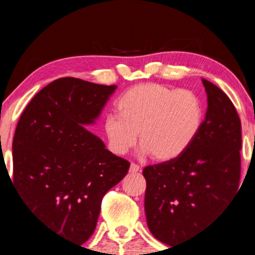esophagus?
<instances>
[{
  "label": "esophagus",
  "instance_id": "obj_1",
  "mask_svg": "<svg viewBox=\"0 0 255 255\" xmlns=\"http://www.w3.org/2000/svg\"><path fill=\"white\" fill-rule=\"evenodd\" d=\"M138 171H140V168L139 165H137V164L132 163L129 166V173H138Z\"/></svg>",
  "mask_w": 255,
  "mask_h": 255
}]
</instances>
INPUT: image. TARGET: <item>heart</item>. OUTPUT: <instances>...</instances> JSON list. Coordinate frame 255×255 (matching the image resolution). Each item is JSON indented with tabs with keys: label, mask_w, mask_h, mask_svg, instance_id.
Returning a JSON list of instances; mask_svg holds the SVG:
<instances>
[{
	"label": "heart",
	"mask_w": 255,
	"mask_h": 255,
	"mask_svg": "<svg viewBox=\"0 0 255 255\" xmlns=\"http://www.w3.org/2000/svg\"><path fill=\"white\" fill-rule=\"evenodd\" d=\"M118 116L105 120L104 130L110 149L122 155L137 143L155 161L181 156L201 130L204 109L199 97L189 90H174L146 82L135 85L116 102Z\"/></svg>",
	"instance_id": "obj_1"
}]
</instances>
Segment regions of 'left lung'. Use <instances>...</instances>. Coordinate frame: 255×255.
Segmentation results:
<instances>
[{"instance_id":"left-lung-1","label":"left lung","mask_w":255,"mask_h":255,"mask_svg":"<svg viewBox=\"0 0 255 255\" xmlns=\"http://www.w3.org/2000/svg\"><path fill=\"white\" fill-rule=\"evenodd\" d=\"M207 111L192 145L171 161L143 169L149 231L173 247L197 235L225 210L241 179V120L230 97L202 79Z\"/></svg>"}]
</instances>
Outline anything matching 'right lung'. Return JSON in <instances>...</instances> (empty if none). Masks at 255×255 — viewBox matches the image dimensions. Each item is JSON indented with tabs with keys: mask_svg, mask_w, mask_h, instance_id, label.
<instances>
[{
	"mask_svg": "<svg viewBox=\"0 0 255 255\" xmlns=\"http://www.w3.org/2000/svg\"><path fill=\"white\" fill-rule=\"evenodd\" d=\"M116 85L61 78L40 90L14 132V189L55 235L82 244L96 228L102 197L129 169L85 126L94 125Z\"/></svg>",
	"mask_w": 255,
	"mask_h": 255,
	"instance_id": "1",
	"label": "right lung"
}]
</instances>
